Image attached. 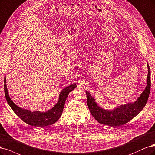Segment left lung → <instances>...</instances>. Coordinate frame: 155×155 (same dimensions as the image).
Here are the masks:
<instances>
[{"instance_id": "left-lung-1", "label": "left lung", "mask_w": 155, "mask_h": 155, "mask_svg": "<svg viewBox=\"0 0 155 155\" xmlns=\"http://www.w3.org/2000/svg\"><path fill=\"white\" fill-rule=\"evenodd\" d=\"M147 66L148 74L146 87L135 102L121 105L117 107H114L111 110H106L98 106L90 93L87 91H86L87 104L89 111L93 117L99 123L113 127L120 126L131 120L142 110L147 102L151 89L150 68L148 63H147Z\"/></svg>"}]
</instances>
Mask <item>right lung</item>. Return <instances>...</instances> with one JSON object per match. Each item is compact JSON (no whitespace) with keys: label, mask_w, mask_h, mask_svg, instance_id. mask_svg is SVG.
<instances>
[{"label":"right lung","mask_w":155,"mask_h":155,"mask_svg":"<svg viewBox=\"0 0 155 155\" xmlns=\"http://www.w3.org/2000/svg\"><path fill=\"white\" fill-rule=\"evenodd\" d=\"M75 83L69 85L60 93L58 101L54 106L45 112L38 111H29L28 109L18 107L10 98L6 86V77L4 78V92L6 101L12 110L21 120L29 125L35 127H43L55 123L62 115L64 104L69 93L77 87Z\"/></svg>","instance_id":"right-lung-1"}]
</instances>
